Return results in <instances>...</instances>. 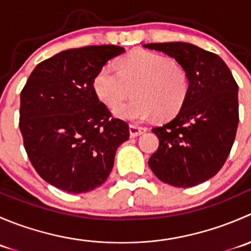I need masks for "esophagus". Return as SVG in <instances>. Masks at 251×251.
<instances>
[{
  "mask_svg": "<svg viewBox=\"0 0 251 251\" xmlns=\"http://www.w3.org/2000/svg\"><path fill=\"white\" fill-rule=\"evenodd\" d=\"M147 131L146 127H142V126H136V125H130V136L131 137H137V136L142 135Z\"/></svg>",
  "mask_w": 251,
  "mask_h": 251,
  "instance_id": "obj_1",
  "label": "esophagus"
}]
</instances>
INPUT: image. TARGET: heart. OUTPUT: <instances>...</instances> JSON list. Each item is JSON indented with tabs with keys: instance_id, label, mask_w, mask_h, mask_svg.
Listing matches in <instances>:
<instances>
[{
	"instance_id": "heart-1",
	"label": "heart",
	"mask_w": 251,
	"mask_h": 251,
	"mask_svg": "<svg viewBox=\"0 0 251 251\" xmlns=\"http://www.w3.org/2000/svg\"><path fill=\"white\" fill-rule=\"evenodd\" d=\"M136 97L116 108L124 120L170 119L183 107L189 91L186 70L170 58L147 50H135L119 60V69L105 64L93 80V88L102 103L115 108L132 93Z\"/></svg>"
}]
</instances>
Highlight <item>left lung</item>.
I'll return each instance as SVG.
<instances>
[{
    "instance_id": "8db88e82",
    "label": "left lung",
    "mask_w": 251,
    "mask_h": 251,
    "mask_svg": "<svg viewBox=\"0 0 251 251\" xmlns=\"http://www.w3.org/2000/svg\"><path fill=\"white\" fill-rule=\"evenodd\" d=\"M174 58L189 78L183 107L169 123L154 127L158 151L148 164L154 175L174 187H193L221 170L237 133L238 85L215 53L187 42L143 45Z\"/></svg>"
}]
</instances>
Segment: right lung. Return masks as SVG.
Instances as JSON below:
<instances>
[{"label": "right lung", "instance_id": "right-lung-1", "mask_svg": "<svg viewBox=\"0 0 251 251\" xmlns=\"http://www.w3.org/2000/svg\"><path fill=\"white\" fill-rule=\"evenodd\" d=\"M125 52L114 45L62 50L36 65L20 93L19 127L36 173L68 193L102 186L128 125L111 118L93 80Z\"/></svg>", "mask_w": 251, "mask_h": 251}]
</instances>
